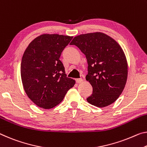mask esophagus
I'll return each mask as SVG.
<instances>
[{
	"mask_svg": "<svg viewBox=\"0 0 147 147\" xmlns=\"http://www.w3.org/2000/svg\"><path fill=\"white\" fill-rule=\"evenodd\" d=\"M76 82H77V83H81V82H83V79L82 78H77L76 80Z\"/></svg>",
	"mask_w": 147,
	"mask_h": 147,
	"instance_id": "1",
	"label": "esophagus"
}]
</instances>
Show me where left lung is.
I'll use <instances>...</instances> for the list:
<instances>
[{
	"label": "left lung",
	"mask_w": 147,
	"mask_h": 147,
	"mask_svg": "<svg viewBox=\"0 0 147 147\" xmlns=\"http://www.w3.org/2000/svg\"><path fill=\"white\" fill-rule=\"evenodd\" d=\"M71 44L77 46L87 59L86 79L93 88L87 101L98 107L113 103L122 93L127 78L126 57L120 44L101 32L76 36Z\"/></svg>",
	"instance_id": "left-lung-1"
}]
</instances>
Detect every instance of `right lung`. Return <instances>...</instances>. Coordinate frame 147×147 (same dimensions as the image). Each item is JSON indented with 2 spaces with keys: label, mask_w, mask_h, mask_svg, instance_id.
<instances>
[{
  "label": "right lung",
  "mask_w": 147,
  "mask_h": 147,
  "mask_svg": "<svg viewBox=\"0 0 147 147\" xmlns=\"http://www.w3.org/2000/svg\"><path fill=\"white\" fill-rule=\"evenodd\" d=\"M73 36L43 34L28 45L21 63V77L28 97L42 109L59 105L75 80L67 77L59 60Z\"/></svg>",
  "instance_id": "obj_1"
}]
</instances>
